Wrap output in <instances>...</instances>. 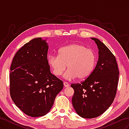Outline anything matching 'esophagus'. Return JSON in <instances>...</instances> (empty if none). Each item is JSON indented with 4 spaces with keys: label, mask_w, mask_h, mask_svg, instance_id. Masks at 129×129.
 <instances>
[{
    "label": "esophagus",
    "mask_w": 129,
    "mask_h": 129,
    "mask_svg": "<svg viewBox=\"0 0 129 129\" xmlns=\"http://www.w3.org/2000/svg\"><path fill=\"white\" fill-rule=\"evenodd\" d=\"M63 85H64V86L65 87H69V85L68 83L66 82H63Z\"/></svg>",
    "instance_id": "34e87169"
}]
</instances>
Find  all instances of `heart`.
Returning <instances> with one entry per match:
<instances>
[{"label": "heart", "instance_id": "obj_1", "mask_svg": "<svg viewBox=\"0 0 129 129\" xmlns=\"http://www.w3.org/2000/svg\"><path fill=\"white\" fill-rule=\"evenodd\" d=\"M48 63L54 75L61 76L64 74L66 79H78L84 80L91 75L96 62V54L93 50L79 44H73L61 48L58 56L48 57Z\"/></svg>", "mask_w": 129, "mask_h": 129}]
</instances>
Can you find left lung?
Segmentation results:
<instances>
[{"label": "left lung", "mask_w": 129, "mask_h": 129, "mask_svg": "<svg viewBox=\"0 0 129 129\" xmlns=\"http://www.w3.org/2000/svg\"><path fill=\"white\" fill-rule=\"evenodd\" d=\"M99 49V59L90 76L81 84H72V104L77 114L85 118H95L110 107L115 97L119 71L116 58L99 39L91 38Z\"/></svg>", "instance_id": "8db88e82"}]
</instances>
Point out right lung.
Listing matches in <instances>:
<instances>
[{"instance_id":"add662e5","label":"right lung","mask_w":129,"mask_h":129,"mask_svg":"<svg viewBox=\"0 0 129 129\" xmlns=\"http://www.w3.org/2000/svg\"><path fill=\"white\" fill-rule=\"evenodd\" d=\"M47 38H34L15 54L10 74V94L16 106L32 117L46 115L63 87L50 73Z\"/></svg>"}]
</instances>
